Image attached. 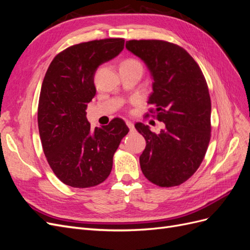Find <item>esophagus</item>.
I'll return each mask as SVG.
<instances>
[{
  "mask_svg": "<svg viewBox=\"0 0 250 250\" xmlns=\"http://www.w3.org/2000/svg\"><path fill=\"white\" fill-rule=\"evenodd\" d=\"M126 124H127L128 128H129V129H130V131H133V130H134V124L131 122V121L126 120Z\"/></svg>",
  "mask_w": 250,
  "mask_h": 250,
  "instance_id": "1",
  "label": "esophagus"
}]
</instances>
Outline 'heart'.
<instances>
[{"mask_svg": "<svg viewBox=\"0 0 250 250\" xmlns=\"http://www.w3.org/2000/svg\"><path fill=\"white\" fill-rule=\"evenodd\" d=\"M134 63L140 64V63L137 62V60H133V59H128V60H126V62H123V64H134Z\"/></svg>", "mask_w": 250, "mask_h": 250, "instance_id": "1", "label": "heart"}]
</instances>
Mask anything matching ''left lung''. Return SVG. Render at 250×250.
Instances as JSON below:
<instances>
[{
  "label": "left lung",
  "instance_id": "8db88e82",
  "mask_svg": "<svg viewBox=\"0 0 250 250\" xmlns=\"http://www.w3.org/2000/svg\"><path fill=\"white\" fill-rule=\"evenodd\" d=\"M126 49L148 67L153 90L148 104L153 105L157 120L166 126L156 134L148 125H134L146 140L140 156L142 172L156 186H179L199 168L210 140V98L206 78L193 57L177 44L129 41Z\"/></svg>",
  "mask_w": 250,
  "mask_h": 250
}]
</instances>
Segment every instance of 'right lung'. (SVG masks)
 <instances>
[{
	"instance_id": "obj_1",
	"label": "right lung",
	"mask_w": 250,
	"mask_h": 250,
	"mask_svg": "<svg viewBox=\"0 0 250 250\" xmlns=\"http://www.w3.org/2000/svg\"><path fill=\"white\" fill-rule=\"evenodd\" d=\"M124 42L107 39L75 44L56 55L44 75L37 111L40 137L51 169L66 186L103 183L121 140L129 131L120 118L93 129L85 111L96 95L97 69L118 56Z\"/></svg>"
}]
</instances>
